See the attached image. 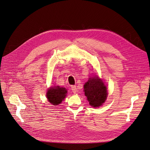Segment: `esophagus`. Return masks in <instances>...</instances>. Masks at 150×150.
I'll return each instance as SVG.
<instances>
[{
  "label": "esophagus",
  "instance_id": "34e87169",
  "mask_svg": "<svg viewBox=\"0 0 150 150\" xmlns=\"http://www.w3.org/2000/svg\"><path fill=\"white\" fill-rule=\"evenodd\" d=\"M71 90H72V91L73 92L74 94H76V93H77V91H77V88H76V86H74V85H73V86H71Z\"/></svg>",
  "mask_w": 150,
  "mask_h": 150
}]
</instances>
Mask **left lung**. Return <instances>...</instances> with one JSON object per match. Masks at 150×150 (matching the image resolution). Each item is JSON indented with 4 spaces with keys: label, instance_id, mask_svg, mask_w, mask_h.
Returning a JSON list of instances; mask_svg holds the SVG:
<instances>
[{
    "label": "left lung",
    "instance_id": "left-lung-1",
    "mask_svg": "<svg viewBox=\"0 0 150 150\" xmlns=\"http://www.w3.org/2000/svg\"><path fill=\"white\" fill-rule=\"evenodd\" d=\"M84 91L89 104L94 108L102 106L108 96L106 86L98 76L89 78L84 85Z\"/></svg>",
    "mask_w": 150,
    "mask_h": 150
}]
</instances>
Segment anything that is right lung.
Here are the masks:
<instances>
[{
    "mask_svg": "<svg viewBox=\"0 0 150 150\" xmlns=\"http://www.w3.org/2000/svg\"><path fill=\"white\" fill-rule=\"evenodd\" d=\"M67 91L65 88H61L60 86H54L48 89L46 96L49 102L56 106L59 104L64 100L66 96Z\"/></svg>",
    "mask_w": 150,
    "mask_h": 150,
    "instance_id": "right-lung-1",
    "label": "right lung"
}]
</instances>
